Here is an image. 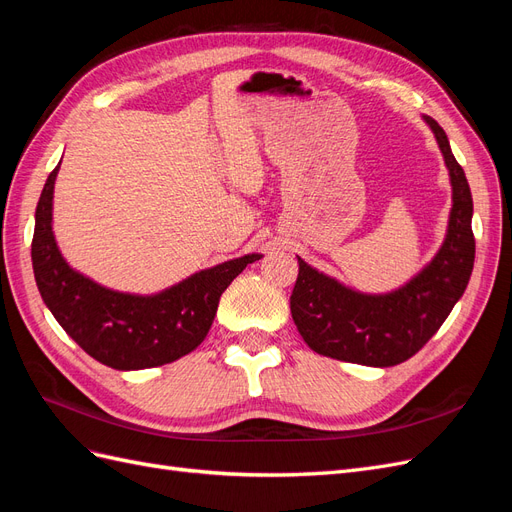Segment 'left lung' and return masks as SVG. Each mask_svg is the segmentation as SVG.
<instances>
[{
    "mask_svg": "<svg viewBox=\"0 0 512 512\" xmlns=\"http://www.w3.org/2000/svg\"><path fill=\"white\" fill-rule=\"evenodd\" d=\"M425 121L436 134L453 183L444 245L410 284L374 297L344 288L299 258L290 312L305 344L322 356L371 367L404 363L438 333L470 282L476 252L472 192L444 130L436 119Z\"/></svg>",
    "mask_w": 512,
    "mask_h": 512,
    "instance_id": "obj_1",
    "label": "left lung"
}]
</instances>
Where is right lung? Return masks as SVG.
Segmentation results:
<instances>
[{
	"instance_id": "obj_1",
	"label": "right lung",
	"mask_w": 512,
	"mask_h": 512,
	"mask_svg": "<svg viewBox=\"0 0 512 512\" xmlns=\"http://www.w3.org/2000/svg\"><path fill=\"white\" fill-rule=\"evenodd\" d=\"M59 166L44 183L36 207L32 262L42 301L76 344L113 369H147L190 354L207 337L222 292L258 260H228L153 297L98 286L61 258L53 237V188Z\"/></svg>"
}]
</instances>
